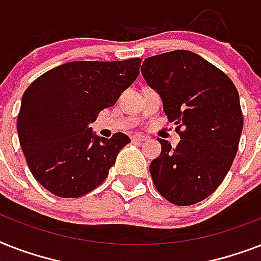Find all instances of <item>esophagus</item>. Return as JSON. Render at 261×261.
<instances>
[{
	"label": "esophagus",
	"mask_w": 261,
	"mask_h": 261,
	"mask_svg": "<svg viewBox=\"0 0 261 261\" xmlns=\"http://www.w3.org/2000/svg\"><path fill=\"white\" fill-rule=\"evenodd\" d=\"M131 141L133 142H143V141H146V137H142V135H139V134H135L131 137Z\"/></svg>",
	"instance_id": "obj_1"
}]
</instances>
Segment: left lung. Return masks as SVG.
<instances>
[{"label": "left lung", "instance_id": "1", "mask_svg": "<svg viewBox=\"0 0 261 261\" xmlns=\"http://www.w3.org/2000/svg\"><path fill=\"white\" fill-rule=\"evenodd\" d=\"M141 71L181 138L176 147L159 139L161 154L149 168L153 182L173 204H195L218 188L239 149L244 120L237 88L218 67L187 50L146 58Z\"/></svg>", "mask_w": 261, "mask_h": 261}]
</instances>
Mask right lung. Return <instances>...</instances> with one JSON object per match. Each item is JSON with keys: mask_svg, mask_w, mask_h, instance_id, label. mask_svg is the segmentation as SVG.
<instances>
[{"mask_svg": "<svg viewBox=\"0 0 261 261\" xmlns=\"http://www.w3.org/2000/svg\"><path fill=\"white\" fill-rule=\"evenodd\" d=\"M141 58L63 63L22 94L17 133L31 173L59 198H80L108 176L130 138L94 134L88 124L112 107L139 74Z\"/></svg>", "mask_w": 261, "mask_h": 261, "instance_id": "right-lung-1", "label": "right lung"}]
</instances>
